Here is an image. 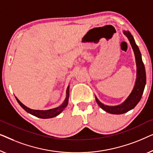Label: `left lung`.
Segmentation results:
<instances>
[{
  "mask_svg": "<svg viewBox=\"0 0 153 153\" xmlns=\"http://www.w3.org/2000/svg\"><path fill=\"white\" fill-rule=\"evenodd\" d=\"M123 33L130 41L131 46H132L133 51H134L135 59H136L137 79L134 87L133 88L131 94L126 98V100L120 105H117V106H108V105L102 104L95 96L96 100L99 106L104 111L109 114H122L128 112V111L134 108L135 106L138 104V102L141 100L146 82L145 66H144L143 61H142L140 51H139L138 46L134 42V38H133L132 34L130 33V32L123 31Z\"/></svg>",
  "mask_w": 153,
  "mask_h": 153,
  "instance_id": "1",
  "label": "left lung"
}]
</instances>
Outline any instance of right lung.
Wrapping results in <instances>:
<instances>
[{
	"mask_svg": "<svg viewBox=\"0 0 153 153\" xmlns=\"http://www.w3.org/2000/svg\"><path fill=\"white\" fill-rule=\"evenodd\" d=\"M16 99L17 102L19 104L21 105L22 108L27 111V113H30V114L35 116V117L38 118H41V119H51V118L55 117L56 116L59 115L62 111L65 109V107L67 106L68 102V98H69V86H68L67 89H66V98L63 103L59 107H55V108L48 109V110H35V109H30L28 107L25 106L22 102H21L18 98L15 97Z\"/></svg>",
	"mask_w": 153,
	"mask_h": 153,
	"instance_id": "1",
	"label": "right lung"
}]
</instances>
